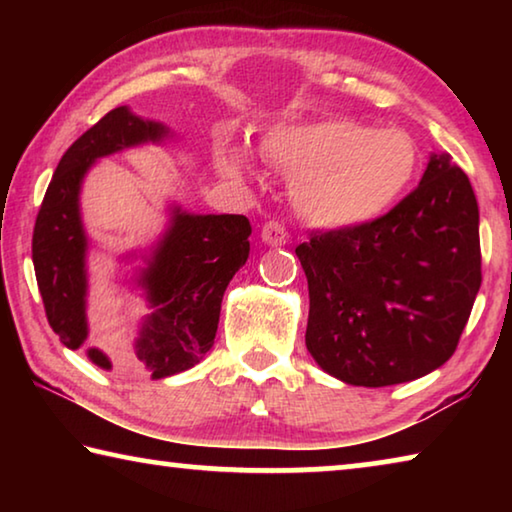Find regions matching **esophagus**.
<instances>
[{
    "instance_id": "esophagus-1",
    "label": "esophagus",
    "mask_w": 512,
    "mask_h": 512,
    "mask_svg": "<svg viewBox=\"0 0 512 512\" xmlns=\"http://www.w3.org/2000/svg\"><path fill=\"white\" fill-rule=\"evenodd\" d=\"M262 241L268 246H284L289 241V232L282 223L277 221H268L262 228Z\"/></svg>"
}]
</instances>
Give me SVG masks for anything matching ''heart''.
Returning <instances> with one entry per match:
<instances>
[{"label": "heart", "instance_id": "obj_1", "mask_svg": "<svg viewBox=\"0 0 512 512\" xmlns=\"http://www.w3.org/2000/svg\"><path fill=\"white\" fill-rule=\"evenodd\" d=\"M262 153L291 176V201L302 219L329 230L377 221L400 203L418 171L409 135L354 119L282 124L266 133ZM219 164L230 176L248 171L239 146H221Z\"/></svg>", "mask_w": 512, "mask_h": 512}]
</instances>
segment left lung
Instances as JSON below:
<instances>
[{
  "instance_id": "left-lung-1",
  "label": "left lung",
  "mask_w": 512,
  "mask_h": 512,
  "mask_svg": "<svg viewBox=\"0 0 512 512\" xmlns=\"http://www.w3.org/2000/svg\"><path fill=\"white\" fill-rule=\"evenodd\" d=\"M309 284L305 343L329 375L393 386L452 357L481 287L479 205L433 153L420 185L377 221L296 248Z\"/></svg>"
}]
</instances>
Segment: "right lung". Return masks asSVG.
<instances>
[{"label": "right lung", "mask_w": 512, "mask_h": 512, "mask_svg": "<svg viewBox=\"0 0 512 512\" xmlns=\"http://www.w3.org/2000/svg\"><path fill=\"white\" fill-rule=\"evenodd\" d=\"M164 137L169 128L160 121L119 106L85 131L58 162L33 228V268L49 325L69 350H79L88 339V235L79 207L85 173L99 158ZM248 237L250 221L244 214H189L173 207L167 232L137 277L151 314L121 366H144L153 379H162L205 357L214 345L223 293L248 259ZM88 357L103 370L112 368L97 348H90Z\"/></svg>", "instance_id": "1"}]
</instances>
